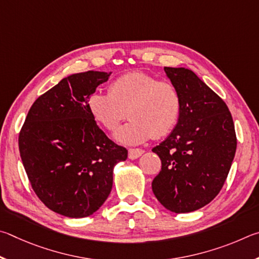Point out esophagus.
Returning a JSON list of instances; mask_svg holds the SVG:
<instances>
[{
  "label": "esophagus",
  "instance_id": "obj_1",
  "mask_svg": "<svg viewBox=\"0 0 259 259\" xmlns=\"http://www.w3.org/2000/svg\"><path fill=\"white\" fill-rule=\"evenodd\" d=\"M143 150L142 149H130L128 150V158L130 159H137V158H139L140 156L143 155Z\"/></svg>",
  "mask_w": 259,
  "mask_h": 259
}]
</instances>
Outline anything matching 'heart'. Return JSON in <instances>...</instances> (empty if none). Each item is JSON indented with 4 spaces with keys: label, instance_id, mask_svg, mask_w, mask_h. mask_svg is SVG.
Listing matches in <instances>:
<instances>
[{
    "label": "heart",
    "instance_id": "1",
    "mask_svg": "<svg viewBox=\"0 0 259 259\" xmlns=\"http://www.w3.org/2000/svg\"><path fill=\"white\" fill-rule=\"evenodd\" d=\"M89 110L107 131H115L126 116L131 121L115 134L118 142L139 144L168 135L178 125L182 111L179 90L143 71L121 75L109 85V93H94Z\"/></svg>",
    "mask_w": 259,
    "mask_h": 259
}]
</instances>
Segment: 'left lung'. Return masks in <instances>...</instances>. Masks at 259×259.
<instances>
[{
	"label": "left lung",
	"instance_id": "8db88e82",
	"mask_svg": "<svg viewBox=\"0 0 259 259\" xmlns=\"http://www.w3.org/2000/svg\"><path fill=\"white\" fill-rule=\"evenodd\" d=\"M182 99V111L165 141L152 149L161 170L152 191L176 214L194 211L220 193L237 150V135L226 103L192 70L165 67Z\"/></svg>",
	"mask_w": 259,
	"mask_h": 259
}]
</instances>
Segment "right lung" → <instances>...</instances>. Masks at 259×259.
<instances>
[{"label":"right lung","instance_id":"obj_1","mask_svg":"<svg viewBox=\"0 0 259 259\" xmlns=\"http://www.w3.org/2000/svg\"><path fill=\"white\" fill-rule=\"evenodd\" d=\"M111 72L85 71L61 79L30 107L19 151L36 196L58 214L80 219L107 200L113 167L127 150L112 142L89 110V99Z\"/></svg>","mask_w":259,"mask_h":259}]
</instances>
